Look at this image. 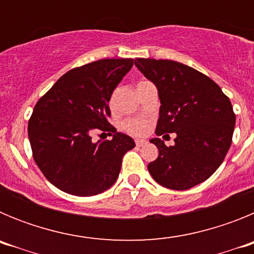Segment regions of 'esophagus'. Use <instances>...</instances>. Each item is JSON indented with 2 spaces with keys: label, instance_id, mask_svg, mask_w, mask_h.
Returning <instances> with one entry per match:
<instances>
[{
  "label": "esophagus",
  "instance_id": "esophagus-1",
  "mask_svg": "<svg viewBox=\"0 0 254 254\" xmlns=\"http://www.w3.org/2000/svg\"><path fill=\"white\" fill-rule=\"evenodd\" d=\"M145 143H146V141L145 140H140V138H138V140H136V145H137L138 147H142Z\"/></svg>",
  "mask_w": 254,
  "mask_h": 254
}]
</instances>
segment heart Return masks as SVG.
Returning <instances> with one entry per match:
<instances>
[{
	"instance_id": "b5f03b06",
	"label": "heart",
	"mask_w": 254,
	"mask_h": 254,
	"mask_svg": "<svg viewBox=\"0 0 254 254\" xmlns=\"http://www.w3.org/2000/svg\"><path fill=\"white\" fill-rule=\"evenodd\" d=\"M142 82V81H141ZM140 84V82H138ZM123 128L133 134H142L147 129L146 123L138 120H127L123 122Z\"/></svg>"
}]
</instances>
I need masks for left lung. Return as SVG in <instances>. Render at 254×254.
<instances>
[{
  "instance_id": "8db88e82",
  "label": "left lung",
  "mask_w": 254,
  "mask_h": 254,
  "mask_svg": "<svg viewBox=\"0 0 254 254\" xmlns=\"http://www.w3.org/2000/svg\"><path fill=\"white\" fill-rule=\"evenodd\" d=\"M134 66L156 86L160 111L155 133H174L173 146L151 138L159 150L147 165L163 187L185 190L210 178L232 145L235 114L217 84L176 61L136 58Z\"/></svg>"
}]
</instances>
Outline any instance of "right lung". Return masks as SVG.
Instances as JSON below:
<instances>
[{"label": "right lung", "instance_id": "right-lung-1", "mask_svg": "<svg viewBox=\"0 0 254 254\" xmlns=\"http://www.w3.org/2000/svg\"><path fill=\"white\" fill-rule=\"evenodd\" d=\"M132 66V58H108L71 69L34 107L28 125L33 156L58 190L89 197L116 183L123 155L136 143L107 117L113 90ZM99 129L113 133L112 140L93 143Z\"/></svg>", "mask_w": 254, "mask_h": 254}]
</instances>
